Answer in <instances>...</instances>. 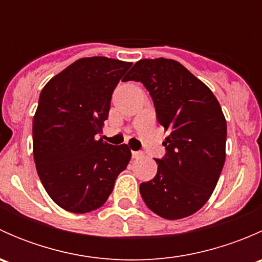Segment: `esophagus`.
I'll list each match as a JSON object with an SVG mask.
<instances>
[{"label":"esophagus","mask_w":262,"mask_h":262,"mask_svg":"<svg viewBox=\"0 0 262 262\" xmlns=\"http://www.w3.org/2000/svg\"><path fill=\"white\" fill-rule=\"evenodd\" d=\"M142 156V152H139V150H132V157L133 158H138Z\"/></svg>","instance_id":"1"}]
</instances>
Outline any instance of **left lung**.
Masks as SVG:
<instances>
[{
  "instance_id": "left-lung-1",
  "label": "left lung",
  "mask_w": 262,
  "mask_h": 262,
  "mask_svg": "<svg viewBox=\"0 0 262 262\" xmlns=\"http://www.w3.org/2000/svg\"><path fill=\"white\" fill-rule=\"evenodd\" d=\"M125 81L149 92L157 120L168 132L157 173L139 186L144 203L165 219H181L200 209L218 182L226 161L227 121L209 87L181 63L141 59Z\"/></svg>"
}]
</instances>
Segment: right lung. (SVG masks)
I'll return each instance as SVG.
<instances>
[{"label": "right lung", "instance_id": "1", "mask_svg": "<svg viewBox=\"0 0 262 262\" xmlns=\"http://www.w3.org/2000/svg\"><path fill=\"white\" fill-rule=\"evenodd\" d=\"M130 62L106 57L76 60L41 90L33 119V155L53 202L83 214L105 204L130 161L126 144L113 146L101 133L116 84Z\"/></svg>", "mask_w": 262, "mask_h": 262}]
</instances>
